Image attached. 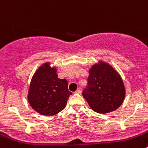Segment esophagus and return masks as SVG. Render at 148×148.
Masks as SVG:
<instances>
[{"mask_svg":"<svg viewBox=\"0 0 148 148\" xmlns=\"http://www.w3.org/2000/svg\"><path fill=\"white\" fill-rule=\"evenodd\" d=\"M81 92H82L81 88H78L77 89V90L75 91V93H78V94H80V93H81Z\"/></svg>","mask_w":148,"mask_h":148,"instance_id":"1","label":"esophagus"}]
</instances>
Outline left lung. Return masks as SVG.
<instances>
[{
    "label": "left lung",
    "instance_id": "left-lung-1",
    "mask_svg": "<svg viewBox=\"0 0 148 148\" xmlns=\"http://www.w3.org/2000/svg\"><path fill=\"white\" fill-rule=\"evenodd\" d=\"M88 89L83 92L90 109L99 114L116 110L125 99L126 90L119 73L102 60L89 69Z\"/></svg>",
    "mask_w": 148,
    "mask_h": 148
}]
</instances>
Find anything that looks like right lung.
Returning <instances> with one entry per match:
<instances>
[{"mask_svg": "<svg viewBox=\"0 0 148 148\" xmlns=\"http://www.w3.org/2000/svg\"><path fill=\"white\" fill-rule=\"evenodd\" d=\"M50 65V62H45L35 71L27 94L32 109L45 116L55 115L63 110L72 94L66 79L59 78L56 67Z\"/></svg>", "mask_w": 148, "mask_h": 148, "instance_id": "1", "label": "right lung"}]
</instances>
